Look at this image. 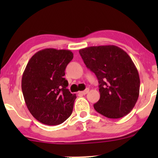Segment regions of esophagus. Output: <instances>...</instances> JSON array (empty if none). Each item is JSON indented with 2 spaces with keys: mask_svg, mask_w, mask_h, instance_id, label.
<instances>
[{
  "mask_svg": "<svg viewBox=\"0 0 158 158\" xmlns=\"http://www.w3.org/2000/svg\"><path fill=\"white\" fill-rule=\"evenodd\" d=\"M88 92H89V88H86V89L85 90H83V91L80 92V94H81L83 95H85V94H87Z\"/></svg>",
  "mask_w": 158,
  "mask_h": 158,
  "instance_id": "34e87169",
  "label": "esophagus"
}]
</instances>
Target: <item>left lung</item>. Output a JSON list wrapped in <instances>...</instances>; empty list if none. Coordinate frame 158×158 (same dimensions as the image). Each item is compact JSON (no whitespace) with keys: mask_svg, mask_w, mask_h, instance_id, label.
<instances>
[{"mask_svg":"<svg viewBox=\"0 0 158 158\" xmlns=\"http://www.w3.org/2000/svg\"><path fill=\"white\" fill-rule=\"evenodd\" d=\"M79 53L98 81L100 99L95 110L110 118L127 115L137 103L140 85L137 69L128 54L114 45L86 47Z\"/></svg>","mask_w":158,"mask_h":158,"instance_id":"obj_1","label":"left lung"}]
</instances>
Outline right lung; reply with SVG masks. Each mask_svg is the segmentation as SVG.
Here are the masks:
<instances>
[{"mask_svg": "<svg viewBox=\"0 0 158 158\" xmlns=\"http://www.w3.org/2000/svg\"><path fill=\"white\" fill-rule=\"evenodd\" d=\"M70 50L47 48L32 56L21 80L26 105L31 115L47 125H58L73 112L76 95L67 88L64 70L73 60Z\"/></svg>", "mask_w": 158, "mask_h": 158, "instance_id": "right-lung-1", "label": "right lung"}]
</instances>
